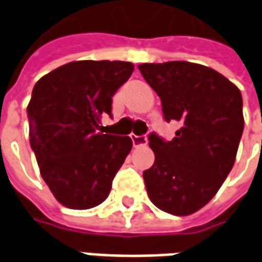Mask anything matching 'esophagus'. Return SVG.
Segmentation results:
<instances>
[{
  "mask_svg": "<svg viewBox=\"0 0 262 262\" xmlns=\"http://www.w3.org/2000/svg\"><path fill=\"white\" fill-rule=\"evenodd\" d=\"M132 142H133V146L135 147H139V146H143V144H146L147 143V137L142 135V136H137V135H132L130 136Z\"/></svg>",
  "mask_w": 262,
  "mask_h": 262,
  "instance_id": "esophagus-1",
  "label": "esophagus"
}]
</instances>
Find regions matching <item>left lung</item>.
Here are the masks:
<instances>
[{
  "label": "left lung",
  "instance_id": "obj_1",
  "mask_svg": "<svg viewBox=\"0 0 262 262\" xmlns=\"http://www.w3.org/2000/svg\"><path fill=\"white\" fill-rule=\"evenodd\" d=\"M161 99L165 122L181 127L168 142L148 135L154 164L143 172L150 201L187 216L216 195L236 160L244 129L242 92L213 69L188 61L139 66Z\"/></svg>",
  "mask_w": 262,
  "mask_h": 262
}]
</instances>
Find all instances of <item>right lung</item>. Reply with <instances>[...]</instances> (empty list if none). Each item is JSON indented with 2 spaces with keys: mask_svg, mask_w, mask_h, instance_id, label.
<instances>
[{
  "mask_svg": "<svg viewBox=\"0 0 262 262\" xmlns=\"http://www.w3.org/2000/svg\"><path fill=\"white\" fill-rule=\"evenodd\" d=\"M133 69L129 61H71L33 86L28 105L31 147L45 182L67 208L102 203L130 153V137L103 135L98 122L103 114L112 116V97Z\"/></svg>",
  "mask_w": 262,
  "mask_h": 262,
  "instance_id": "add662e5",
  "label": "right lung"
}]
</instances>
